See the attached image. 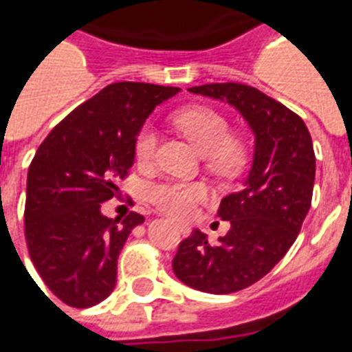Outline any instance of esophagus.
Here are the masks:
<instances>
[{
    "label": "esophagus",
    "mask_w": 352,
    "mask_h": 352,
    "mask_svg": "<svg viewBox=\"0 0 352 352\" xmlns=\"http://www.w3.org/2000/svg\"><path fill=\"white\" fill-rule=\"evenodd\" d=\"M177 229H179V232H181L182 236L190 234V227H186V225H177Z\"/></svg>",
    "instance_id": "34e87169"
}]
</instances>
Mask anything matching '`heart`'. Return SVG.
Instances as JSON below:
<instances>
[{"instance_id":"b5f03b06","label":"heart","mask_w":352,"mask_h":352,"mask_svg":"<svg viewBox=\"0 0 352 352\" xmlns=\"http://www.w3.org/2000/svg\"><path fill=\"white\" fill-rule=\"evenodd\" d=\"M173 123L195 149L206 157V166L218 175H236L245 164L248 149L241 138L230 134L229 120L210 107H186L173 114ZM158 147L157 129L144 125L134 140V157L138 164H151ZM208 190L201 182L166 181L149 188V199L158 210L173 218L192 216L197 203L206 199Z\"/></svg>"}]
</instances>
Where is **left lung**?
I'll return each instance as SVG.
<instances>
[{
    "instance_id": "8db88e82",
    "label": "left lung",
    "mask_w": 352,
    "mask_h": 352,
    "mask_svg": "<svg viewBox=\"0 0 352 352\" xmlns=\"http://www.w3.org/2000/svg\"><path fill=\"white\" fill-rule=\"evenodd\" d=\"M188 90L232 104L254 133L248 179L219 203L229 232L210 243L195 229L173 258V273L190 288L234 294L272 272L299 234L316 179L312 138L295 112L253 87L212 82Z\"/></svg>"
}]
</instances>
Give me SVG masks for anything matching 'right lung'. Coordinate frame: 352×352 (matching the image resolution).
<instances>
[{"label": "right lung", "instance_id": "obj_1", "mask_svg": "<svg viewBox=\"0 0 352 352\" xmlns=\"http://www.w3.org/2000/svg\"><path fill=\"white\" fill-rule=\"evenodd\" d=\"M177 92L149 82H112L40 144L27 173L25 241L44 284L68 307H94L116 286L120 251L144 216L107 218L101 203L120 192L147 116Z\"/></svg>", "mask_w": 352, "mask_h": 352}]
</instances>
